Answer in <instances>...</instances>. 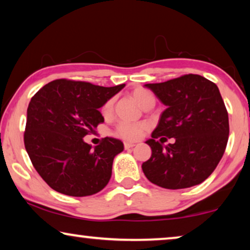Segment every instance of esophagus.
<instances>
[{
    "label": "esophagus",
    "instance_id": "34e87169",
    "mask_svg": "<svg viewBox=\"0 0 250 250\" xmlns=\"http://www.w3.org/2000/svg\"><path fill=\"white\" fill-rule=\"evenodd\" d=\"M135 146H136V145L132 144V143H125V149H130V148H132Z\"/></svg>",
    "mask_w": 250,
    "mask_h": 250
}]
</instances>
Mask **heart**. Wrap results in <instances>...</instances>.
Masks as SVG:
<instances>
[{
	"label": "heart",
	"instance_id": "1",
	"mask_svg": "<svg viewBox=\"0 0 250 250\" xmlns=\"http://www.w3.org/2000/svg\"><path fill=\"white\" fill-rule=\"evenodd\" d=\"M132 98L140 104L144 109H146L151 104H155V98L150 92L145 88H136L131 93ZM113 111V100H109L104 103L102 106V114L104 117H110ZM146 125L143 122H135V124H130V122H120L115 128V136L122 138L125 140L133 141L139 139L143 135L145 130H146Z\"/></svg>",
	"mask_w": 250,
	"mask_h": 250
}]
</instances>
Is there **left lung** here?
Here are the masks:
<instances>
[{"label": "left lung", "instance_id": "obj_1", "mask_svg": "<svg viewBox=\"0 0 250 250\" xmlns=\"http://www.w3.org/2000/svg\"><path fill=\"white\" fill-rule=\"evenodd\" d=\"M145 86L166 110L146 141L151 157L143 163L144 174L164 188L201 184L215 169L228 143V112L218 86L195 74ZM165 136L175 137V143L165 146Z\"/></svg>", "mask_w": 250, "mask_h": 250}]
</instances>
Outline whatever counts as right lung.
<instances>
[{"label":"right lung","mask_w":250,"mask_h":250,"mask_svg":"<svg viewBox=\"0 0 250 250\" xmlns=\"http://www.w3.org/2000/svg\"><path fill=\"white\" fill-rule=\"evenodd\" d=\"M125 86L56 80L33 95L27 110L24 146L42 180L62 194L93 195L105 188L113 159L124 151L115 138L89 146L83 138L104 122L100 107Z\"/></svg>","instance_id":"add662e5"}]
</instances>
